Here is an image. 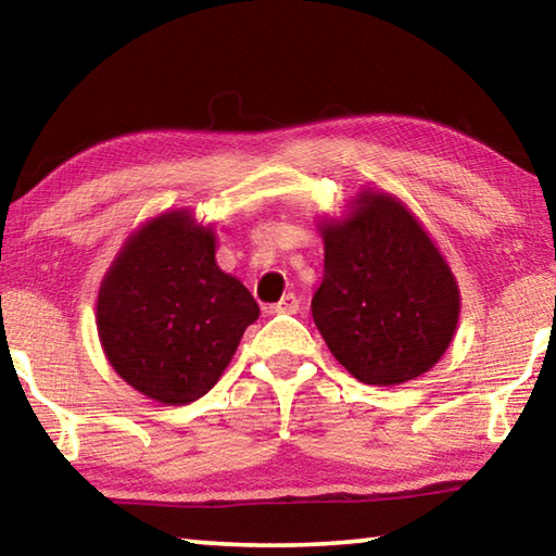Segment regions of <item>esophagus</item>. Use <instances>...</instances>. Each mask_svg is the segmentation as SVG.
I'll list each match as a JSON object with an SVG mask.
<instances>
[{"label": "esophagus", "mask_w": 556, "mask_h": 556, "mask_svg": "<svg viewBox=\"0 0 556 556\" xmlns=\"http://www.w3.org/2000/svg\"><path fill=\"white\" fill-rule=\"evenodd\" d=\"M296 312H299L296 294H285L279 304L271 306V314H296Z\"/></svg>", "instance_id": "34e87169"}]
</instances>
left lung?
I'll list each match as a JSON object with an SVG mask.
<instances>
[{
	"mask_svg": "<svg viewBox=\"0 0 556 556\" xmlns=\"http://www.w3.org/2000/svg\"><path fill=\"white\" fill-rule=\"evenodd\" d=\"M318 232L324 279L312 314L336 361L380 388L434 368L454 341L460 294L417 215L397 195L363 188Z\"/></svg>",
	"mask_w": 556,
	"mask_h": 556,
	"instance_id": "obj_1",
	"label": "left lung"
}]
</instances>
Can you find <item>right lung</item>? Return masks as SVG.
<instances>
[{
    "instance_id": "obj_1",
    "label": "right lung",
    "mask_w": 556,
    "mask_h": 556,
    "mask_svg": "<svg viewBox=\"0 0 556 556\" xmlns=\"http://www.w3.org/2000/svg\"><path fill=\"white\" fill-rule=\"evenodd\" d=\"M257 316L242 281L215 262L213 225L188 208L129 235L102 277L96 314L112 370L162 404L203 397Z\"/></svg>"
}]
</instances>
